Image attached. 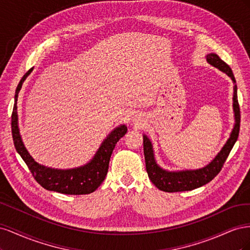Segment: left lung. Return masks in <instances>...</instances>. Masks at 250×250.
<instances>
[{
    "instance_id": "8db88e82",
    "label": "left lung",
    "mask_w": 250,
    "mask_h": 250,
    "mask_svg": "<svg viewBox=\"0 0 250 250\" xmlns=\"http://www.w3.org/2000/svg\"><path fill=\"white\" fill-rule=\"evenodd\" d=\"M208 62L214 65L217 69L228 74L231 78V80L236 83V79L232 74V71L228 63H225L223 60L219 57L215 53H210L207 56ZM233 111L234 119H236V124H234L233 129L230 133V137L226 142L220 152L214 158L213 162H210L207 167L198 169V170H187L179 172H169L158 167L154 160V154L152 150V145L149 139L144 135V155H145L146 162V170L148 176L152 184L164 192H184L191 191L194 188H197L209 183L213 180L219 172L221 171L223 165L229 157L230 150L232 149L234 143L238 140L239 131H240V122H241V113L240 106L238 102L237 96V85L233 86Z\"/></svg>"
}]
</instances>
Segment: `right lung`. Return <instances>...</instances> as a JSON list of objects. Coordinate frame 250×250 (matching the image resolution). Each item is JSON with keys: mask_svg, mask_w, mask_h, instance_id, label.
Wrapping results in <instances>:
<instances>
[{"mask_svg": "<svg viewBox=\"0 0 250 250\" xmlns=\"http://www.w3.org/2000/svg\"><path fill=\"white\" fill-rule=\"evenodd\" d=\"M30 69L19 83L14 96V106L11 115V130L14 147L21 157L24 160L32 176L43 188L49 191H54L67 195H84L95 192L103 183L105 176L108 172L109 160L116 144L121 138H123L127 132V127L121 125L113 130L107 139L102 143L92 162L77 169L57 170L47 168L44 166L37 164L32 156L28 153L24 144L21 142L19 126H18V112L17 102L19 92L22 82L28 75L31 73Z\"/></svg>", "mask_w": 250, "mask_h": 250, "instance_id": "add662e5", "label": "right lung"}]
</instances>
